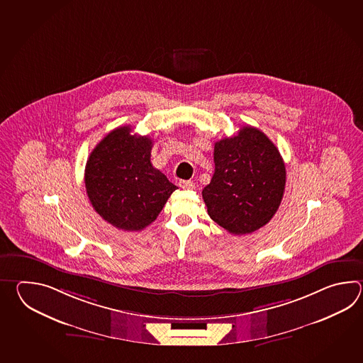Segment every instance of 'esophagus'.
Returning <instances> with one entry per match:
<instances>
[{
	"label": "esophagus",
	"mask_w": 363,
	"mask_h": 363,
	"mask_svg": "<svg viewBox=\"0 0 363 363\" xmlns=\"http://www.w3.org/2000/svg\"><path fill=\"white\" fill-rule=\"evenodd\" d=\"M179 186L183 189H193L194 188V183L191 180H180L179 182Z\"/></svg>",
	"instance_id": "esophagus-1"
}]
</instances>
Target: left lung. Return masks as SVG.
I'll use <instances>...</instances> for the list:
<instances>
[{
  "instance_id": "1",
  "label": "left lung",
  "mask_w": 363,
  "mask_h": 363,
  "mask_svg": "<svg viewBox=\"0 0 363 363\" xmlns=\"http://www.w3.org/2000/svg\"><path fill=\"white\" fill-rule=\"evenodd\" d=\"M216 170L202 191L210 218L233 235L269 223L286 188V166L262 131L247 125L214 145Z\"/></svg>"
}]
</instances>
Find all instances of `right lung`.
Wrapping results in <instances>:
<instances>
[{"mask_svg": "<svg viewBox=\"0 0 363 363\" xmlns=\"http://www.w3.org/2000/svg\"><path fill=\"white\" fill-rule=\"evenodd\" d=\"M118 127L93 149L85 166L84 183L93 208L108 223L124 231H141L155 222L172 184L150 162L153 141Z\"/></svg>", "mask_w": 363, "mask_h": 363, "instance_id": "add662e5", "label": "right lung"}]
</instances>
